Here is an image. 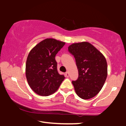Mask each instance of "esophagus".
Segmentation results:
<instances>
[{
	"label": "esophagus",
	"instance_id": "obj_1",
	"mask_svg": "<svg viewBox=\"0 0 126 126\" xmlns=\"http://www.w3.org/2000/svg\"><path fill=\"white\" fill-rule=\"evenodd\" d=\"M69 76H70V74H69V72L67 71V72H66V76L67 78H69Z\"/></svg>",
	"mask_w": 126,
	"mask_h": 126
}]
</instances>
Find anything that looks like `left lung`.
Masks as SVG:
<instances>
[{
  "label": "left lung",
  "instance_id": "obj_1",
  "mask_svg": "<svg viewBox=\"0 0 126 126\" xmlns=\"http://www.w3.org/2000/svg\"><path fill=\"white\" fill-rule=\"evenodd\" d=\"M74 56L79 71V78L72 81L79 97L88 100L97 95L102 89L107 76L105 57L88 42L74 43L68 47Z\"/></svg>",
  "mask_w": 126,
  "mask_h": 126
}]
</instances>
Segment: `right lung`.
I'll return each mask as SVG.
<instances>
[{
	"mask_svg": "<svg viewBox=\"0 0 126 126\" xmlns=\"http://www.w3.org/2000/svg\"><path fill=\"white\" fill-rule=\"evenodd\" d=\"M65 44L48 38L40 42L29 54L25 73L28 83L35 93L47 96L55 93L65 78L57 70L55 56Z\"/></svg>",
	"mask_w": 126,
	"mask_h": 126,
	"instance_id": "obj_1",
	"label": "right lung"
}]
</instances>
